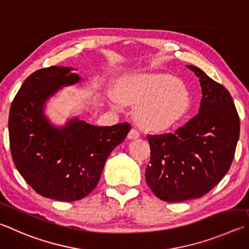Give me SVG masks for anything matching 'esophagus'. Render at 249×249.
<instances>
[{
  "label": "esophagus",
  "instance_id": "1",
  "mask_svg": "<svg viewBox=\"0 0 249 249\" xmlns=\"http://www.w3.org/2000/svg\"><path fill=\"white\" fill-rule=\"evenodd\" d=\"M139 136H140V133L138 132V129H136V128L130 129V132L127 135L128 139H137Z\"/></svg>",
  "mask_w": 249,
  "mask_h": 249
}]
</instances>
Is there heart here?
<instances>
[{
	"instance_id": "obj_1",
	"label": "heart",
	"mask_w": 249,
	"mask_h": 249,
	"mask_svg": "<svg viewBox=\"0 0 249 249\" xmlns=\"http://www.w3.org/2000/svg\"><path fill=\"white\" fill-rule=\"evenodd\" d=\"M119 98L110 99L115 109L125 105H139L137 119L147 128L159 129L182 119L189 107V93L185 86L171 75L136 74L121 80Z\"/></svg>"
}]
</instances>
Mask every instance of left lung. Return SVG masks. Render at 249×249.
Segmentation results:
<instances>
[{
  "mask_svg": "<svg viewBox=\"0 0 249 249\" xmlns=\"http://www.w3.org/2000/svg\"><path fill=\"white\" fill-rule=\"evenodd\" d=\"M199 113L174 133L148 135L146 180L161 200L179 202L206 195L228 173L239 137V117L231 94L200 69Z\"/></svg>",
  "mask_w": 249,
  "mask_h": 249,
  "instance_id": "8db88e82",
  "label": "left lung"
}]
</instances>
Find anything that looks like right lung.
Here are the masks:
<instances>
[{
    "label": "right lung",
    "mask_w": 249,
    "mask_h": 249,
    "mask_svg": "<svg viewBox=\"0 0 249 249\" xmlns=\"http://www.w3.org/2000/svg\"><path fill=\"white\" fill-rule=\"evenodd\" d=\"M74 69L50 66L26 78L12 102L8 134L13 161L39 195L60 201L83 199L96 188L113 149L124 142L128 123L94 126L70 120L55 127L44 105L64 86L79 83Z\"/></svg>",
    "instance_id": "obj_1"
}]
</instances>
